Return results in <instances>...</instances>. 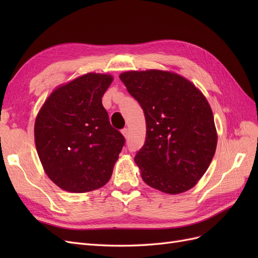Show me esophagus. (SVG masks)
<instances>
[{
  "label": "esophagus",
  "mask_w": 258,
  "mask_h": 258,
  "mask_svg": "<svg viewBox=\"0 0 258 258\" xmlns=\"http://www.w3.org/2000/svg\"><path fill=\"white\" fill-rule=\"evenodd\" d=\"M121 134H122V136H123L124 138L127 139V138L129 137V130H128L127 128H124V129H122V130H121Z\"/></svg>",
  "instance_id": "obj_1"
}]
</instances>
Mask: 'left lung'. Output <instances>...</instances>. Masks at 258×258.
<instances>
[{
    "instance_id": "8db88e82",
    "label": "left lung",
    "mask_w": 258,
    "mask_h": 258,
    "mask_svg": "<svg viewBox=\"0 0 258 258\" xmlns=\"http://www.w3.org/2000/svg\"><path fill=\"white\" fill-rule=\"evenodd\" d=\"M119 79L145 115V144L135 157L143 181L170 195L189 190L216 151L207 98L190 81L170 71H127Z\"/></svg>"
}]
</instances>
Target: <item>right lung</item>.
Wrapping results in <instances>:
<instances>
[{
  "label": "right lung",
  "instance_id": "right-lung-1",
  "mask_svg": "<svg viewBox=\"0 0 258 258\" xmlns=\"http://www.w3.org/2000/svg\"><path fill=\"white\" fill-rule=\"evenodd\" d=\"M114 77L87 73L54 89L37 113L34 141L45 173L61 189L88 192L104 186L124 143L102 97Z\"/></svg>",
  "mask_w": 258,
  "mask_h": 258
}]
</instances>
